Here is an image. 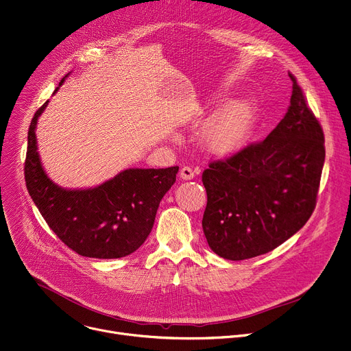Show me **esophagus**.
I'll use <instances>...</instances> for the list:
<instances>
[{
	"instance_id": "obj_1",
	"label": "esophagus",
	"mask_w": 351,
	"mask_h": 351,
	"mask_svg": "<svg viewBox=\"0 0 351 351\" xmlns=\"http://www.w3.org/2000/svg\"><path fill=\"white\" fill-rule=\"evenodd\" d=\"M180 178L184 179V180L193 179V178H195V171H193L192 168H190V167H183V168L180 169Z\"/></svg>"
}]
</instances>
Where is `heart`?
Listing matches in <instances>:
<instances>
[{
    "mask_svg": "<svg viewBox=\"0 0 351 351\" xmlns=\"http://www.w3.org/2000/svg\"><path fill=\"white\" fill-rule=\"evenodd\" d=\"M256 121V109L247 101L234 102L219 110L207 124L203 141L215 155H231L249 140Z\"/></svg>",
    "mask_w": 351,
    "mask_h": 351,
    "instance_id": "heart-1",
    "label": "heart"
}]
</instances>
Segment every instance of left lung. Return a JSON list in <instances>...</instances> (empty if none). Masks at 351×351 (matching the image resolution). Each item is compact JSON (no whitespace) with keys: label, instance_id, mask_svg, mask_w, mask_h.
<instances>
[{"label":"left lung","instance_id":"left-lung-1","mask_svg":"<svg viewBox=\"0 0 351 351\" xmlns=\"http://www.w3.org/2000/svg\"><path fill=\"white\" fill-rule=\"evenodd\" d=\"M290 78V108L276 129L203 172L202 226L211 250L224 259L243 261L276 249L315 210L325 136L295 77Z\"/></svg>","mask_w":351,"mask_h":351}]
</instances>
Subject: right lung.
Here are the masks:
<instances>
[{"instance_id":"1","label":"right lung","mask_w":351,"mask_h":351,"mask_svg":"<svg viewBox=\"0 0 351 351\" xmlns=\"http://www.w3.org/2000/svg\"><path fill=\"white\" fill-rule=\"evenodd\" d=\"M47 102L36 110L27 132L23 169L32 200L58 239L81 256H127L149 235L159 202L175 183L179 167L125 169L97 187L62 189L47 178L38 152L35 129Z\"/></svg>"}]
</instances>
